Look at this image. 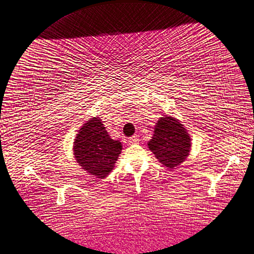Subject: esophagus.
I'll list each match as a JSON object with an SVG mask.
<instances>
[{"mask_svg": "<svg viewBox=\"0 0 254 254\" xmlns=\"http://www.w3.org/2000/svg\"><path fill=\"white\" fill-rule=\"evenodd\" d=\"M128 142L129 143H137V142H139V137L137 135H134L132 137H129L128 138Z\"/></svg>", "mask_w": 254, "mask_h": 254, "instance_id": "esophagus-1", "label": "esophagus"}]
</instances>
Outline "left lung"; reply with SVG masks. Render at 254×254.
<instances>
[{
  "label": "left lung",
  "instance_id": "left-lung-1",
  "mask_svg": "<svg viewBox=\"0 0 254 254\" xmlns=\"http://www.w3.org/2000/svg\"><path fill=\"white\" fill-rule=\"evenodd\" d=\"M191 140L190 134L182 122L166 115L160 117L154 127L148 148L163 167L175 169L190 155Z\"/></svg>",
  "mask_w": 254,
  "mask_h": 254
}]
</instances>
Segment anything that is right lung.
Instances as JSON below:
<instances>
[{
    "instance_id": "obj_1",
    "label": "right lung",
    "mask_w": 254,
    "mask_h": 254,
    "mask_svg": "<svg viewBox=\"0 0 254 254\" xmlns=\"http://www.w3.org/2000/svg\"><path fill=\"white\" fill-rule=\"evenodd\" d=\"M121 150V142L111 138L99 117L84 122L72 145L76 162L96 178H104L111 173Z\"/></svg>"
}]
</instances>
